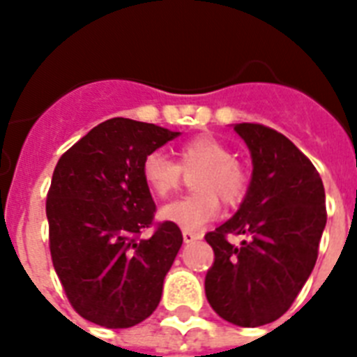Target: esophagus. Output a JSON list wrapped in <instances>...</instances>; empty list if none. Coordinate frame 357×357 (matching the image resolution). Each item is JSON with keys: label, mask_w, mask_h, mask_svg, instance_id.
<instances>
[{"label": "esophagus", "mask_w": 357, "mask_h": 357, "mask_svg": "<svg viewBox=\"0 0 357 357\" xmlns=\"http://www.w3.org/2000/svg\"><path fill=\"white\" fill-rule=\"evenodd\" d=\"M198 238H202L200 234H195V231H183V241L187 244L195 243V241H198Z\"/></svg>", "instance_id": "esophagus-1"}]
</instances>
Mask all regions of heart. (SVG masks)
Masks as SVG:
<instances>
[{
    "label": "heart",
    "instance_id": "1",
    "mask_svg": "<svg viewBox=\"0 0 357 357\" xmlns=\"http://www.w3.org/2000/svg\"><path fill=\"white\" fill-rule=\"evenodd\" d=\"M179 165L162 151H151L142 162V178L159 198H167L181 185V170L200 168L192 178L196 192L170 202L161 209L167 222L185 231L200 229L218 215L220 204H235L246 190V174L222 140L213 135H198L178 150Z\"/></svg>",
    "mask_w": 357,
    "mask_h": 357
}]
</instances>
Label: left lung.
<instances>
[{"instance_id":"8db88e82","label":"left lung","mask_w":357,"mask_h":357,"mask_svg":"<svg viewBox=\"0 0 357 357\" xmlns=\"http://www.w3.org/2000/svg\"><path fill=\"white\" fill-rule=\"evenodd\" d=\"M252 157V178L234 217L206 235L215 252L206 296L235 326L274 322L298 296L315 266L326 226L324 185L313 162L261 123H234ZM243 234L241 245L225 235Z\"/></svg>"}]
</instances>
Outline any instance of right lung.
<instances>
[{
	"label": "right lung",
	"instance_id": "add662e5",
	"mask_svg": "<svg viewBox=\"0 0 357 357\" xmlns=\"http://www.w3.org/2000/svg\"><path fill=\"white\" fill-rule=\"evenodd\" d=\"M155 123L111 119L75 142L47 192L50 252L70 304L105 328H131L155 311L183 235L159 224L142 178L144 157L178 137Z\"/></svg>",
	"mask_w": 357,
	"mask_h": 357
}]
</instances>
